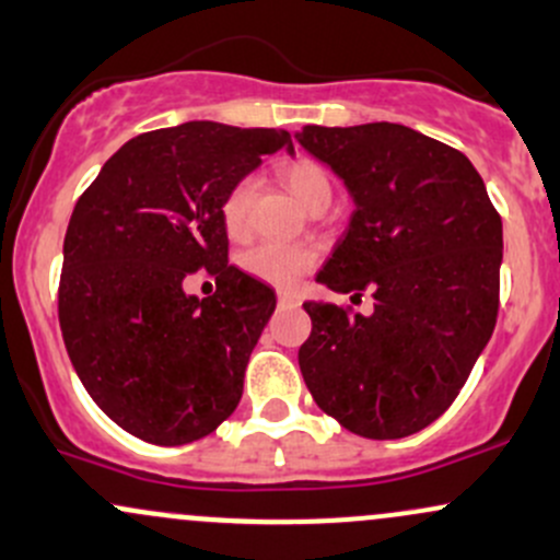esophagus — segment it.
Here are the masks:
<instances>
[{
	"label": "esophagus",
	"instance_id": "esophagus-1",
	"mask_svg": "<svg viewBox=\"0 0 560 560\" xmlns=\"http://www.w3.org/2000/svg\"><path fill=\"white\" fill-rule=\"evenodd\" d=\"M279 305H284V308H298L300 298L294 292H279Z\"/></svg>",
	"mask_w": 560,
	"mask_h": 560
}]
</instances>
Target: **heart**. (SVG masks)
I'll list each match as a JSON object with an SVG mask.
<instances>
[{"mask_svg": "<svg viewBox=\"0 0 560 560\" xmlns=\"http://www.w3.org/2000/svg\"><path fill=\"white\" fill-rule=\"evenodd\" d=\"M281 186L298 201L303 210L327 207L331 199V177L324 164L316 159L298 156L276 170ZM249 205H252V180L244 177L233 186L220 201V220L231 238H242L249 229ZM318 262V252L313 247H287V244H257L244 252L242 266L255 279L273 287H294L308 270Z\"/></svg>", "mask_w": 560, "mask_h": 560, "instance_id": "obj_1", "label": "heart"}]
</instances>
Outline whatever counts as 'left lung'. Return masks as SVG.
<instances>
[{"instance_id": "1", "label": "left lung", "mask_w": 560, "mask_h": 560, "mask_svg": "<svg viewBox=\"0 0 560 560\" xmlns=\"http://www.w3.org/2000/svg\"><path fill=\"white\" fill-rule=\"evenodd\" d=\"M294 138L355 201L316 281L374 300L366 316L303 303L300 372L350 433L404 439L452 407L494 331L502 220L465 153L404 125H308Z\"/></svg>"}]
</instances>
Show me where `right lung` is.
I'll list each match as a JSON object with an SVG mask.
<instances>
[{
  "mask_svg": "<svg viewBox=\"0 0 560 560\" xmlns=\"http://www.w3.org/2000/svg\"><path fill=\"white\" fill-rule=\"evenodd\" d=\"M294 151L287 130L218 121L127 140L79 196L63 242L58 318L92 401L159 446L229 420L276 292L229 266L220 201L262 156ZM207 267L219 290L182 287Z\"/></svg>",
  "mask_w": 560,
  "mask_h": 560,
  "instance_id": "add662e5",
  "label": "right lung"
}]
</instances>
